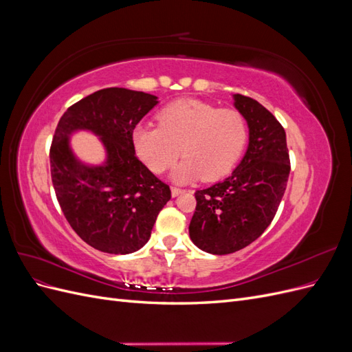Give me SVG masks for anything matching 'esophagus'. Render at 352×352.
<instances>
[{"label":"esophagus","instance_id":"1","mask_svg":"<svg viewBox=\"0 0 352 352\" xmlns=\"http://www.w3.org/2000/svg\"><path fill=\"white\" fill-rule=\"evenodd\" d=\"M182 192H185V189L177 188V186H172V195L173 197H177L179 194H182Z\"/></svg>","mask_w":352,"mask_h":352}]
</instances>
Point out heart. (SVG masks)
<instances>
[{
  "mask_svg": "<svg viewBox=\"0 0 352 352\" xmlns=\"http://www.w3.org/2000/svg\"><path fill=\"white\" fill-rule=\"evenodd\" d=\"M247 141L248 124L239 111L198 100L168 104L158 114V126L138 124L133 131L135 150L154 173L173 166L182 151L185 160L172 173L176 182L226 176Z\"/></svg>",
  "mask_w": 352,
  "mask_h": 352,
  "instance_id": "1",
  "label": "heart"
}]
</instances>
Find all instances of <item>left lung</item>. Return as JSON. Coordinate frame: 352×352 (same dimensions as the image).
Wrapping results in <instances>:
<instances>
[{"label": "left lung", "instance_id": "obj_1", "mask_svg": "<svg viewBox=\"0 0 352 352\" xmlns=\"http://www.w3.org/2000/svg\"><path fill=\"white\" fill-rule=\"evenodd\" d=\"M233 100L248 123L247 153L229 177L197 190L189 225L197 247L216 255L239 251L261 236L279 208L291 172L282 124L258 101L241 94Z\"/></svg>", "mask_w": 352, "mask_h": 352}]
</instances>
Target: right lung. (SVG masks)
Segmentation results:
<instances>
[{"label": "right lung", "instance_id": "1", "mask_svg": "<svg viewBox=\"0 0 352 352\" xmlns=\"http://www.w3.org/2000/svg\"><path fill=\"white\" fill-rule=\"evenodd\" d=\"M158 104L155 95L124 88L94 92L61 116L50 150L51 179L63 214L92 248L131 254L148 242L158 212L172 198L168 185L138 160L133 129ZM76 130L97 134L108 158L83 165L69 148Z\"/></svg>", "mask_w": 352, "mask_h": 352}]
</instances>
